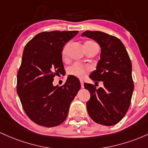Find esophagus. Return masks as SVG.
I'll return each instance as SVG.
<instances>
[{
  "mask_svg": "<svg viewBox=\"0 0 148 148\" xmlns=\"http://www.w3.org/2000/svg\"><path fill=\"white\" fill-rule=\"evenodd\" d=\"M80 84H81V87L82 88H83L84 87V81L82 80V79H80Z\"/></svg>",
  "mask_w": 148,
  "mask_h": 148,
  "instance_id": "obj_1",
  "label": "esophagus"
}]
</instances>
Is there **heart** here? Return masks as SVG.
Segmentation results:
<instances>
[{"label": "heart", "mask_w": 148, "mask_h": 148, "mask_svg": "<svg viewBox=\"0 0 148 148\" xmlns=\"http://www.w3.org/2000/svg\"><path fill=\"white\" fill-rule=\"evenodd\" d=\"M97 45L95 42L94 41H87L84 43V45ZM69 43H67L64 45V48L62 49V52H61V55H62L63 57H66V55H67L68 50H69ZM88 69L87 67H85L84 66L81 65V64H75L74 65L69 68V73L70 74L76 76V77H83L86 75V73H87Z\"/></svg>", "instance_id": "b5f03b06"}]
</instances>
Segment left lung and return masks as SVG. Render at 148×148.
Returning <instances> with one entry per match:
<instances>
[{"mask_svg": "<svg viewBox=\"0 0 148 148\" xmlns=\"http://www.w3.org/2000/svg\"><path fill=\"white\" fill-rule=\"evenodd\" d=\"M82 36L94 40L101 49L100 60L89 77L97 83L103 81V87L84 84L91 94L86 103L87 112L96 123L112 126L123 118L131 104L134 86L130 58L117 37L90 31H84Z\"/></svg>", "mask_w": 148, "mask_h": 148, "instance_id": "8db88e82", "label": "left lung"}]
</instances>
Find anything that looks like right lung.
Returning <instances> with one entry per match:
<instances>
[{
  "instance_id": "right-lung-1",
  "label": "right lung",
  "mask_w": 148,
  "mask_h": 148,
  "mask_svg": "<svg viewBox=\"0 0 148 148\" xmlns=\"http://www.w3.org/2000/svg\"><path fill=\"white\" fill-rule=\"evenodd\" d=\"M77 31L42 32L25 46L17 73L16 92L28 117L46 127L66 120L71 103L81 85L75 76H69L64 85L54 86L56 75L64 73L63 47Z\"/></svg>"
}]
</instances>
